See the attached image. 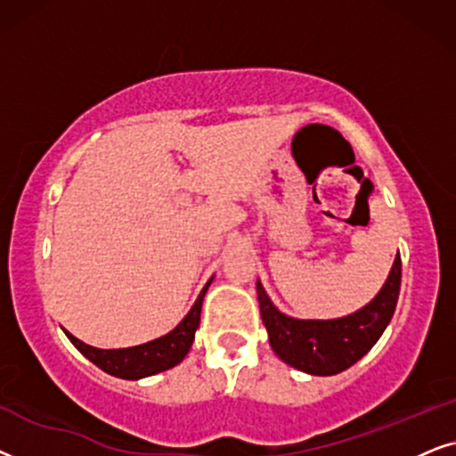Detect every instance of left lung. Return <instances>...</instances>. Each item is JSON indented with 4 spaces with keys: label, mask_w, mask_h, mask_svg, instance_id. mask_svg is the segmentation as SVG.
Segmentation results:
<instances>
[{
    "label": "left lung",
    "mask_w": 456,
    "mask_h": 456,
    "mask_svg": "<svg viewBox=\"0 0 456 456\" xmlns=\"http://www.w3.org/2000/svg\"><path fill=\"white\" fill-rule=\"evenodd\" d=\"M403 265L400 256L375 298L359 311L338 319H296L279 311L256 279L260 317L269 344L285 365L308 375H338L361 361L386 331L396 311Z\"/></svg>",
    "instance_id": "left-lung-1"
}]
</instances>
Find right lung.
<instances>
[{"label":"right lung","mask_w":456,"mask_h":456,"mask_svg":"<svg viewBox=\"0 0 456 456\" xmlns=\"http://www.w3.org/2000/svg\"><path fill=\"white\" fill-rule=\"evenodd\" d=\"M212 279L215 277L208 279V283L204 285L202 291H200L198 300L193 302L190 313L181 319V323L175 327L173 331H168L167 336L151 339V342L131 346V348L104 350L81 342V339L75 338L66 330L64 333L85 359H89L95 367H100L102 371H106L108 375H114V378L143 379L150 378V375L162 373L167 371V369L179 365V362L187 356V352H190L193 338H196V330L200 325V313H202L204 296L210 288Z\"/></svg>","instance_id":"1"}]
</instances>
